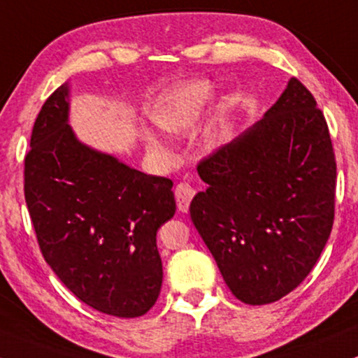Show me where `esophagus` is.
<instances>
[{
    "instance_id": "obj_1",
    "label": "esophagus",
    "mask_w": 358,
    "mask_h": 358,
    "mask_svg": "<svg viewBox=\"0 0 358 358\" xmlns=\"http://www.w3.org/2000/svg\"><path fill=\"white\" fill-rule=\"evenodd\" d=\"M174 194H176V201H178L179 211L186 213L187 210H189V204H191L192 198H194L196 191H194V187H192L189 182L182 180V182H179L178 186H176Z\"/></svg>"
}]
</instances>
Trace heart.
<instances>
[{
	"label": "heart",
	"instance_id": "b5f03b06",
	"mask_svg": "<svg viewBox=\"0 0 358 358\" xmlns=\"http://www.w3.org/2000/svg\"><path fill=\"white\" fill-rule=\"evenodd\" d=\"M213 96V87L210 83L198 81L187 83L184 86L172 90L154 111V122L172 135H184L192 130L201 116L204 113V108L210 103ZM148 145L152 150L159 154L169 155L171 150L162 140L154 135H148Z\"/></svg>",
	"mask_w": 358,
	"mask_h": 358
}]
</instances>
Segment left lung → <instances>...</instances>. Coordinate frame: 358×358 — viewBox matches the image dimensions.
I'll return each instance as SVG.
<instances>
[{
    "label": "left lung",
    "instance_id": "1",
    "mask_svg": "<svg viewBox=\"0 0 358 358\" xmlns=\"http://www.w3.org/2000/svg\"><path fill=\"white\" fill-rule=\"evenodd\" d=\"M191 220L236 299L279 301L306 279L335 220L336 160L315 96L292 78L260 122L198 164Z\"/></svg>",
    "mask_w": 358,
    "mask_h": 358
}]
</instances>
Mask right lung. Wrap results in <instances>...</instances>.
Segmentation results:
<instances>
[{"label": "right lung", "mask_w": 358, "mask_h": 358, "mask_svg": "<svg viewBox=\"0 0 358 358\" xmlns=\"http://www.w3.org/2000/svg\"><path fill=\"white\" fill-rule=\"evenodd\" d=\"M67 110L60 86L43 103L25 155L23 189L40 252L87 306L136 318L162 287L157 230L176 213L172 180L83 145Z\"/></svg>", "instance_id": "1"}]
</instances>
